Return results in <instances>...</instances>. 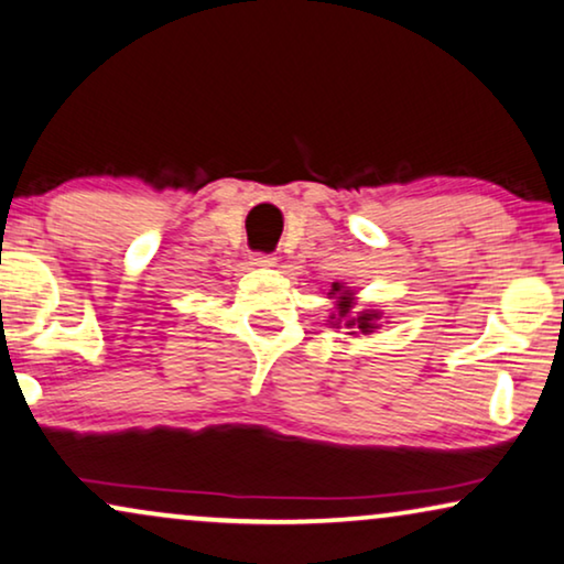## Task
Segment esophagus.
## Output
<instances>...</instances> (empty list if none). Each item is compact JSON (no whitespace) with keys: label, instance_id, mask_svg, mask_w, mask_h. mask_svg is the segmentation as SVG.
Segmentation results:
<instances>
[{"label":"esophagus","instance_id":"obj_1","mask_svg":"<svg viewBox=\"0 0 564 564\" xmlns=\"http://www.w3.org/2000/svg\"><path fill=\"white\" fill-rule=\"evenodd\" d=\"M252 265H258V268H273L275 265V258L273 254H252Z\"/></svg>","mask_w":564,"mask_h":564}]
</instances>
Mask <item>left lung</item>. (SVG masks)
Wrapping results in <instances>:
<instances>
[{"instance_id": "1", "label": "left lung", "mask_w": 564, "mask_h": 564, "mask_svg": "<svg viewBox=\"0 0 564 564\" xmlns=\"http://www.w3.org/2000/svg\"><path fill=\"white\" fill-rule=\"evenodd\" d=\"M327 299L335 302V314H329V327L340 329L345 327L348 333L345 335H371L381 327L379 322L384 319V312L381 310H358V299H356V289L345 286V283H333L327 291Z\"/></svg>"}]
</instances>
